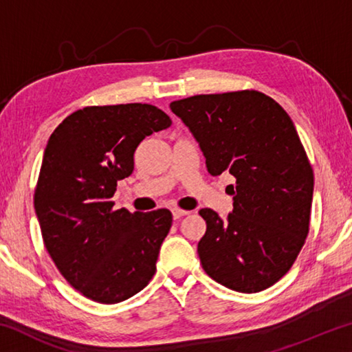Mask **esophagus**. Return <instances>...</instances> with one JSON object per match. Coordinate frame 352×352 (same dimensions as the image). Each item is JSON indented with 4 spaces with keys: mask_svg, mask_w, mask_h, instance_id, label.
I'll return each instance as SVG.
<instances>
[{
    "mask_svg": "<svg viewBox=\"0 0 352 352\" xmlns=\"http://www.w3.org/2000/svg\"><path fill=\"white\" fill-rule=\"evenodd\" d=\"M188 214H189V211L180 210V208H174V210H172V216H174V219H175V220L182 219L183 216H188Z\"/></svg>",
    "mask_w": 352,
    "mask_h": 352,
    "instance_id": "esophagus-1",
    "label": "esophagus"
}]
</instances>
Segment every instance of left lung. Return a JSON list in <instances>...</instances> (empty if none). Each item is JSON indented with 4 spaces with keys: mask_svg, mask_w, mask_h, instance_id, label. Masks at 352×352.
Segmentation results:
<instances>
[{
    "mask_svg": "<svg viewBox=\"0 0 352 352\" xmlns=\"http://www.w3.org/2000/svg\"><path fill=\"white\" fill-rule=\"evenodd\" d=\"M170 110L199 142L208 172L236 178L226 220L200 210L201 267L242 294L270 287L295 262L311 220L314 172L290 116L254 90L199 94L174 100Z\"/></svg>",
    "mask_w": 352,
    "mask_h": 352,
    "instance_id": "obj_1",
    "label": "left lung"
}]
</instances>
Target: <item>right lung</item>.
<instances>
[{"label":"right lung","mask_w":352,"mask_h":352,"mask_svg":"<svg viewBox=\"0 0 352 352\" xmlns=\"http://www.w3.org/2000/svg\"><path fill=\"white\" fill-rule=\"evenodd\" d=\"M170 118L148 104L85 107L47 141L34 194L41 236L63 278L83 296L115 305L157 270L172 225L169 210H113L118 182L133 172V153Z\"/></svg>","instance_id":"1"}]
</instances>
